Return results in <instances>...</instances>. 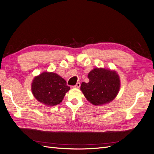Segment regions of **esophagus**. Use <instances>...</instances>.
<instances>
[{"label":"esophagus","instance_id":"obj_1","mask_svg":"<svg viewBox=\"0 0 154 154\" xmlns=\"http://www.w3.org/2000/svg\"><path fill=\"white\" fill-rule=\"evenodd\" d=\"M80 86H81V83L80 82H77V84H76V85H75L73 86V88H79Z\"/></svg>","mask_w":154,"mask_h":154}]
</instances>
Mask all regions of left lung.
<instances>
[{
	"mask_svg": "<svg viewBox=\"0 0 154 154\" xmlns=\"http://www.w3.org/2000/svg\"><path fill=\"white\" fill-rule=\"evenodd\" d=\"M88 78L89 82H82L81 90L86 99L95 106L112 102L119 91L120 77L116 70L95 68L88 74Z\"/></svg>",
	"mask_w": 154,
	"mask_h": 154,
	"instance_id": "left-lung-1",
	"label": "left lung"
}]
</instances>
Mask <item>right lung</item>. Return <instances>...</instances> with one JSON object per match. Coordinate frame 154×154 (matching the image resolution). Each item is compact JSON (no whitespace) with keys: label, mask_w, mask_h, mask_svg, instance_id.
<instances>
[{"label":"right lung","mask_w":154,"mask_h":154,"mask_svg":"<svg viewBox=\"0 0 154 154\" xmlns=\"http://www.w3.org/2000/svg\"><path fill=\"white\" fill-rule=\"evenodd\" d=\"M31 87L34 97L48 106L60 104L70 90L63 78L50 72H42L35 77Z\"/></svg>","instance_id":"1"}]
</instances>
